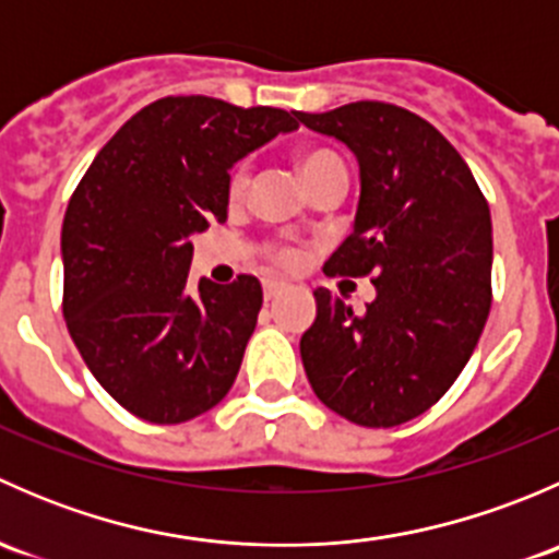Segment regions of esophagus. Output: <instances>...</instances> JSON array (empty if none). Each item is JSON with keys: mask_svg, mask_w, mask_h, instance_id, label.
<instances>
[{"mask_svg": "<svg viewBox=\"0 0 559 559\" xmlns=\"http://www.w3.org/2000/svg\"><path fill=\"white\" fill-rule=\"evenodd\" d=\"M262 289H264V300H273V297L284 289V281H264Z\"/></svg>", "mask_w": 559, "mask_h": 559, "instance_id": "esophagus-1", "label": "esophagus"}]
</instances>
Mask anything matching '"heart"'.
I'll return each mask as SVG.
<instances>
[{"instance_id": "obj_1", "label": "heart", "mask_w": 559, "mask_h": 559, "mask_svg": "<svg viewBox=\"0 0 559 559\" xmlns=\"http://www.w3.org/2000/svg\"><path fill=\"white\" fill-rule=\"evenodd\" d=\"M297 167H300V175L306 183H311L313 178H319V175L330 173V170H341L343 162L337 159L332 151L326 148H311V151H302L300 159H297ZM248 186V162H238V165L229 170V178H227V191L233 200H238V197H243ZM270 257L275 259V262L281 264V267H297L300 264V251L292 246H281V243H273L270 246Z\"/></svg>"}]
</instances>
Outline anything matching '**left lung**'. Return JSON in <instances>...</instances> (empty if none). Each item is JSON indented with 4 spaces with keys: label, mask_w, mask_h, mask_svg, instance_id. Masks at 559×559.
Returning <instances> with one entry per match:
<instances>
[{
    "label": "left lung",
    "mask_w": 559,
    "mask_h": 559,
    "mask_svg": "<svg viewBox=\"0 0 559 559\" xmlns=\"http://www.w3.org/2000/svg\"><path fill=\"white\" fill-rule=\"evenodd\" d=\"M357 154L354 233L326 275H370L376 300L354 313L316 289L300 341L316 397L359 427H397L438 403L471 359L492 306V218L456 148L416 112L348 103L297 112Z\"/></svg>",
    "instance_id": "left-lung-1"
}]
</instances>
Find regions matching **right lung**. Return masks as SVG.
Wrapping results in <instances>:
<instances>
[{
    "mask_svg": "<svg viewBox=\"0 0 559 559\" xmlns=\"http://www.w3.org/2000/svg\"><path fill=\"white\" fill-rule=\"evenodd\" d=\"M297 110L165 97L134 112L72 191L61 227L67 330L129 414L180 425L235 384L262 308L253 275L189 289L191 235L227 222L229 167Z\"/></svg>",
    "mask_w": 559,
    "mask_h": 559,
    "instance_id": "right-lung-1",
    "label": "right lung"
}]
</instances>
